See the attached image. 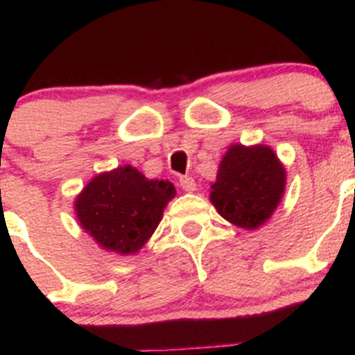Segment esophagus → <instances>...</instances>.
Instances as JSON below:
<instances>
[{
	"instance_id": "34e87169",
	"label": "esophagus",
	"mask_w": 355,
	"mask_h": 355,
	"mask_svg": "<svg viewBox=\"0 0 355 355\" xmlns=\"http://www.w3.org/2000/svg\"><path fill=\"white\" fill-rule=\"evenodd\" d=\"M180 187L184 189L185 192H194L196 191V180L192 177H182Z\"/></svg>"
}]
</instances>
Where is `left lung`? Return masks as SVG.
Returning a JSON list of instances; mask_svg holds the SVG:
<instances>
[{"label":"left lung","mask_w":355,"mask_h":355,"mask_svg":"<svg viewBox=\"0 0 355 355\" xmlns=\"http://www.w3.org/2000/svg\"><path fill=\"white\" fill-rule=\"evenodd\" d=\"M287 171L264 144H232L211 184L209 200L218 214L244 230L263 227L282 202Z\"/></svg>","instance_id":"1"}]
</instances>
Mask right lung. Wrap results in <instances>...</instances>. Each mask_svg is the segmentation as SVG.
Here are the masks:
<instances>
[{
    "label": "right lung",
    "mask_w": 355,
    "mask_h": 355,
    "mask_svg": "<svg viewBox=\"0 0 355 355\" xmlns=\"http://www.w3.org/2000/svg\"><path fill=\"white\" fill-rule=\"evenodd\" d=\"M175 194L171 182L149 180L125 164L96 175L75 198L73 207L78 225L96 244L134 256L155 234Z\"/></svg>",
    "instance_id": "add662e5"
}]
</instances>
